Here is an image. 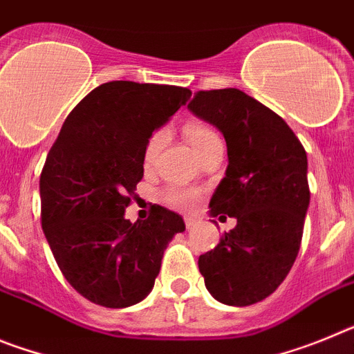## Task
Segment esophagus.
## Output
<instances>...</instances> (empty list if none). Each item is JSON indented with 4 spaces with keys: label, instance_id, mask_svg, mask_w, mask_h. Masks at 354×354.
<instances>
[{
    "label": "esophagus",
    "instance_id": "34e87169",
    "mask_svg": "<svg viewBox=\"0 0 354 354\" xmlns=\"http://www.w3.org/2000/svg\"><path fill=\"white\" fill-rule=\"evenodd\" d=\"M184 223H186L187 228H192L196 225V218H193V216H184Z\"/></svg>",
    "mask_w": 354,
    "mask_h": 354
}]
</instances>
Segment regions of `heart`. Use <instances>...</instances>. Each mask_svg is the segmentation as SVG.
<instances>
[{"mask_svg":"<svg viewBox=\"0 0 354 354\" xmlns=\"http://www.w3.org/2000/svg\"><path fill=\"white\" fill-rule=\"evenodd\" d=\"M184 133H186L187 142H189V145L193 147V150H195L196 154H198L200 150L204 149L207 143H211L212 140L218 138L214 131H212L211 127L204 126V124H189V126H186ZM165 142H167V131L165 129L156 131V133L150 136L149 142H147L145 145V150H143V165H145V167H152V165H154V161L158 159ZM165 200H167V204H170L171 207L187 211V209H193L198 204L200 193L196 192V189H193V187L171 186L165 192Z\"/></svg>","mask_w":354,"mask_h":354,"instance_id":"1","label":"heart"}]
</instances>
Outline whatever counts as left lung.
Masks as SVG:
<instances>
[{"instance_id":"left-lung-1","label":"left lung","mask_w":354,"mask_h":354,"mask_svg":"<svg viewBox=\"0 0 354 354\" xmlns=\"http://www.w3.org/2000/svg\"><path fill=\"white\" fill-rule=\"evenodd\" d=\"M187 109L227 142L228 167L209 207L212 218L237 220L200 255L198 270L214 299L253 305L278 289L298 257L310 204L306 152L282 117L237 88L200 90Z\"/></svg>"}]
</instances>
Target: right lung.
Instances as JSON below:
<instances>
[{"mask_svg": "<svg viewBox=\"0 0 354 354\" xmlns=\"http://www.w3.org/2000/svg\"><path fill=\"white\" fill-rule=\"evenodd\" d=\"M192 92L170 84L109 81L65 118L40 175L42 230L55 261L83 298L126 308L149 296L162 253L184 232L179 214L152 205L126 220L143 177V150Z\"/></svg>", "mask_w": 354, "mask_h": 354, "instance_id": "1", "label": "right lung"}]
</instances>
